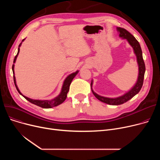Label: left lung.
Returning <instances> with one entry per match:
<instances>
[{"instance_id": "obj_1", "label": "left lung", "mask_w": 160, "mask_h": 160, "mask_svg": "<svg viewBox=\"0 0 160 160\" xmlns=\"http://www.w3.org/2000/svg\"><path fill=\"white\" fill-rule=\"evenodd\" d=\"M117 31L119 32V37L122 38V39H127L129 43V44L132 47L133 49L134 53H135V54L136 55L137 62L139 66V74H138V78L137 80V82L136 83V84L134 85V86L129 91H128L127 93H126L124 95L117 98H108V97H104L102 96L98 95L95 93V92L93 91V89H92L93 81H91V91L93 92V93L95 96V97L98 100H99L100 101L110 105H120V104H124V102L128 101L130 99L133 97L136 94H138L140 91L142 86V84H143L144 75L145 72V65L143 58H142V50H141V48L139 43V42L129 32H128L126 29L121 27H117Z\"/></svg>"}]
</instances>
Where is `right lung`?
<instances>
[{
    "label": "right lung",
    "mask_w": 160,
    "mask_h": 160,
    "mask_svg": "<svg viewBox=\"0 0 160 160\" xmlns=\"http://www.w3.org/2000/svg\"><path fill=\"white\" fill-rule=\"evenodd\" d=\"M24 39H22V41H23ZM21 44H22V42L19 45L18 52V54H17V55L15 56V57L14 58L13 63L15 62L17 57H18V56L19 54V50H20V47H21ZM12 71H13V73L14 74V64H13V65H12ZM78 71H76L75 72H73V73L69 74L68 77H67L65 78V80L63 82V86H62V91H61V93H60V95H59L58 97H55L54 98H53L52 100H33V99H31L30 98H28L27 97L22 95V93L20 92L19 89H18V86H17V84H16L15 75H13V80H14V83H15V88H16L17 90H18L19 93L21 95H22L25 98H26L28 100V101H29L30 102H31V103H32L33 104H35L36 106H38L39 107L43 108H51L52 107H55V106H57L58 105L61 104L62 103H63L65 101V100L67 98V93H68V91L69 90V87H70V85H71V83L72 80H73V78L75 77V76L78 74Z\"/></svg>",
    "instance_id": "add662e5"
}]
</instances>
